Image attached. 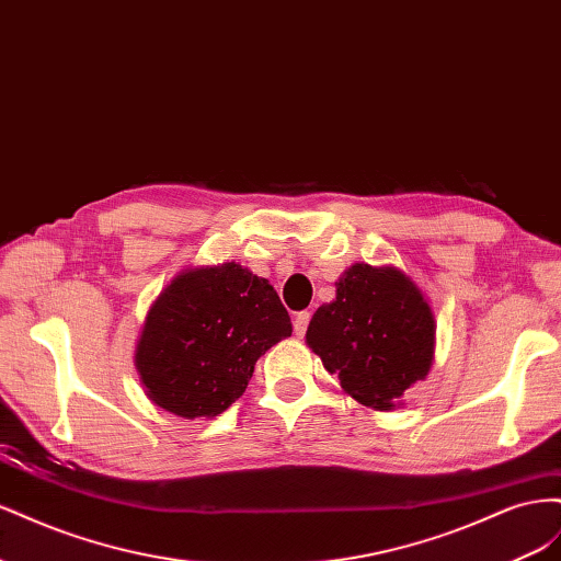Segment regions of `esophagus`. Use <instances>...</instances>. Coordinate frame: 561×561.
Listing matches in <instances>:
<instances>
[{"label": "esophagus", "instance_id": "esophagus-1", "mask_svg": "<svg viewBox=\"0 0 561 561\" xmlns=\"http://www.w3.org/2000/svg\"><path fill=\"white\" fill-rule=\"evenodd\" d=\"M309 320H311V313L309 311H299L293 320V328H295V334L297 336H304L307 334V328H309Z\"/></svg>", "mask_w": 561, "mask_h": 561}]
</instances>
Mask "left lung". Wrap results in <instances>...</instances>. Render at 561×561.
I'll return each mask as SVG.
<instances>
[{
  "instance_id": "left-lung-1",
  "label": "left lung",
  "mask_w": 561,
  "mask_h": 561,
  "mask_svg": "<svg viewBox=\"0 0 561 561\" xmlns=\"http://www.w3.org/2000/svg\"><path fill=\"white\" fill-rule=\"evenodd\" d=\"M307 330V346L339 377L344 393L390 412L404 390L428 377L435 358V316L421 287L393 264L355 262Z\"/></svg>"
}]
</instances>
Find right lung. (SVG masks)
Wrapping results in <instances>:
<instances>
[{"mask_svg":"<svg viewBox=\"0 0 561 561\" xmlns=\"http://www.w3.org/2000/svg\"><path fill=\"white\" fill-rule=\"evenodd\" d=\"M290 334L266 278L236 262L190 266L149 307L133 363L163 412L213 419L245 393L260 355Z\"/></svg>","mask_w":561,"mask_h":561,"instance_id":"obj_1","label":"right lung"}]
</instances>
